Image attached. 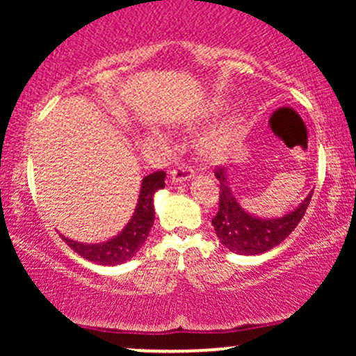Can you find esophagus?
I'll return each instance as SVG.
<instances>
[{
  "label": "esophagus",
  "instance_id": "1",
  "mask_svg": "<svg viewBox=\"0 0 356 356\" xmlns=\"http://www.w3.org/2000/svg\"><path fill=\"white\" fill-rule=\"evenodd\" d=\"M192 177H194V170H192L191 167H187L184 164L174 167L172 172H170V179H172L174 184L187 182V181H191Z\"/></svg>",
  "mask_w": 356,
  "mask_h": 356
}]
</instances>
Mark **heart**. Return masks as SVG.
<instances>
[{"label":"heart","mask_w":356,"mask_h":356,"mask_svg":"<svg viewBox=\"0 0 356 356\" xmlns=\"http://www.w3.org/2000/svg\"><path fill=\"white\" fill-rule=\"evenodd\" d=\"M220 108H222V104L214 102L206 112V117L218 115ZM244 132H246V120H244V117L241 113H232V115L220 122L218 127H214L211 132H207L202 137V154L212 159V161H219V159L226 157L239 144L241 138L244 137ZM154 136H157V134H154Z\"/></svg>","instance_id":"b5f03b06"}]
</instances>
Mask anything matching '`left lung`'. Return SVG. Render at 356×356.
Returning <instances> with one entry per match:
<instances>
[{"label": "left lung", "instance_id": "8db88e82", "mask_svg": "<svg viewBox=\"0 0 356 356\" xmlns=\"http://www.w3.org/2000/svg\"><path fill=\"white\" fill-rule=\"evenodd\" d=\"M216 179L220 184L219 211L212 218L216 236L220 244L231 252L244 256H256L269 251L284 241L298 226L312 201L313 191L306 195L300 206L277 218H259L241 206L236 192L231 189L227 169L216 170Z\"/></svg>", "mask_w": 356, "mask_h": 356}]
</instances>
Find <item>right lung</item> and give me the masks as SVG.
Masks as SVG:
<instances>
[{
	"instance_id": "1",
	"label": "right lung",
	"mask_w": 356,
	"mask_h": 356,
	"mask_svg": "<svg viewBox=\"0 0 356 356\" xmlns=\"http://www.w3.org/2000/svg\"><path fill=\"white\" fill-rule=\"evenodd\" d=\"M165 172L149 174L142 179L140 192H138L137 206L134 209L132 218H130L127 226L118 232L117 236L110 238L104 243H79L70 238H61L70 246L73 251L79 252L81 257L92 261V263L104 264V266H117V264L125 263L137 254L138 249L144 246L149 236L150 227L154 226L155 209H154V195L159 189L165 187Z\"/></svg>"
}]
</instances>
